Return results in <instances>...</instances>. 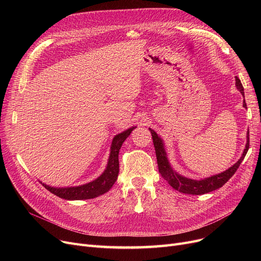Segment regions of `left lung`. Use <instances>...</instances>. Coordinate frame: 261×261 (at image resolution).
<instances>
[{
  "label": "left lung",
  "mask_w": 261,
  "mask_h": 261,
  "mask_svg": "<svg viewBox=\"0 0 261 261\" xmlns=\"http://www.w3.org/2000/svg\"><path fill=\"white\" fill-rule=\"evenodd\" d=\"M236 87L237 90L242 94L244 97V92H243V87L241 85V81L238 77H236ZM243 107L246 108L245 100L243 101ZM150 132H151L152 135V140H153V145L155 149V154H156V160H158V166H159V171L161 175L164 177V180H166L168 184L174 188L175 190L180 191V193L187 194V195H204L211 193L213 190H216L218 188L222 187L230 177L235 174L237 171L238 167L240 166L241 162L243 161L246 152L249 150L250 146V138H249V132L246 133V144L245 148L243 150V153L241 158L234 164V165L230 166L228 169L225 171L214 174L208 177H204V179L201 180H194V179H189V177H186L180 173H177L171 166V164L168 160L167 153H166V149H165V144H164L163 139L161 136L158 135V133L152 130L151 128H149Z\"/></svg>",
  "instance_id": "left-lung-1"
}]
</instances>
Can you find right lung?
Instances as JSON below:
<instances>
[{
  "label": "right lung",
  "instance_id": "add662e5",
  "mask_svg": "<svg viewBox=\"0 0 261 261\" xmlns=\"http://www.w3.org/2000/svg\"><path fill=\"white\" fill-rule=\"evenodd\" d=\"M136 127H131L121 133L116 134L110 149V155L108 159V164L105 171L92 182L82 184L79 186L72 187H53L46 185L42 182V184L51 194L56 195L57 197L64 200H88L96 197H99L111 189L113 184L116 182L118 172H119V163H118V153L121 148L122 143L130 135V133Z\"/></svg>",
  "mask_w": 261,
  "mask_h": 261
}]
</instances>
